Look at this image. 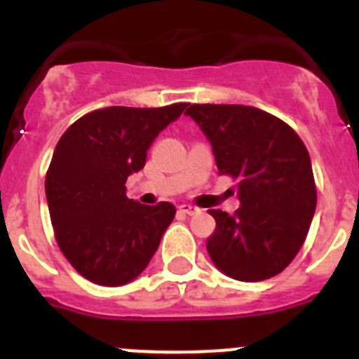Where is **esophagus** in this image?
<instances>
[{"instance_id":"34e87169","label":"esophagus","mask_w":359,"mask_h":359,"mask_svg":"<svg viewBox=\"0 0 359 359\" xmlns=\"http://www.w3.org/2000/svg\"><path fill=\"white\" fill-rule=\"evenodd\" d=\"M180 212H183V214H187V215H194V214H198L199 208L192 207V205H180Z\"/></svg>"}]
</instances>
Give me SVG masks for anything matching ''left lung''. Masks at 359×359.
Listing matches in <instances>:
<instances>
[{
    "instance_id": "left-lung-1",
    "label": "left lung",
    "mask_w": 359,
    "mask_h": 359,
    "mask_svg": "<svg viewBox=\"0 0 359 359\" xmlns=\"http://www.w3.org/2000/svg\"><path fill=\"white\" fill-rule=\"evenodd\" d=\"M210 142L221 174L237 180L241 207L208 210L212 262L226 277L266 280L302 248L316 208L311 158L297 133L266 111L231 104H192L185 111Z\"/></svg>"
}]
</instances>
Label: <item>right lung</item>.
<instances>
[{"label":"right lung","mask_w":359,"mask_h":359,"mask_svg":"<svg viewBox=\"0 0 359 359\" xmlns=\"http://www.w3.org/2000/svg\"><path fill=\"white\" fill-rule=\"evenodd\" d=\"M187 104L91 111L53 151L46 201L55 239L69 264L98 286H123L147 268L176 207L129 199L126 182L144 169L152 142Z\"/></svg>","instance_id":"right-lung-1"}]
</instances>
